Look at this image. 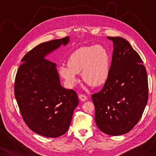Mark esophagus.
Returning a JSON list of instances; mask_svg holds the SVG:
<instances>
[{
	"mask_svg": "<svg viewBox=\"0 0 156 156\" xmlns=\"http://www.w3.org/2000/svg\"><path fill=\"white\" fill-rule=\"evenodd\" d=\"M78 97H79V99H80V100H81L82 102L86 101H87V96L84 95V94H79L78 95Z\"/></svg>",
	"mask_w": 156,
	"mask_h": 156,
	"instance_id": "34e87169",
	"label": "esophagus"
}]
</instances>
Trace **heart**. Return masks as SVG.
Wrapping results in <instances>:
<instances>
[{"mask_svg":"<svg viewBox=\"0 0 156 156\" xmlns=\"http://www.w3.org/2000/svg\"><path fill=\"white\" fill-rule=\"evenodd\" d=\"M68 67L61 66L59 74L68 88L77 82L76 74H80L88 86L98 87L107 81L110 72V56L101 45L84 46L78 49L69 56Z\"/></svg>","mask_w":156,"mask_h":156,"instance_id":"b5f03b06","label":"heart"}]
</instances>
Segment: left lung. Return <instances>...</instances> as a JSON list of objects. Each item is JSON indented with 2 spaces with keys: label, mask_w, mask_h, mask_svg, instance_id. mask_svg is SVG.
Returning <instances> with one entry per match:
<instances>
[{
  "label": "left lung",
  "mask_w": 156,
  "mask_h": 156,
  "mask_svg": "<svg viewBox=\"0 0 156 156\" xmlns=\"http://www.w3.org/2000/svg\"><path fill=\"white\" fill-rule=\"evenodd\" d=\"M113 42L110 72L101 91L92 95L95 121L103 133L117 136L130 131L140 121L148 100L146 69L126 39Z\"/></svg>",
  "instance_id": "8db88e82"
}]
</instances>
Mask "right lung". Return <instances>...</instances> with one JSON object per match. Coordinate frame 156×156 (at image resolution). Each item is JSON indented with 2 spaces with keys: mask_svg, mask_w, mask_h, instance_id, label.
<instances>
[{
  "mask_svg": "<svg viewBox=\"0 0 156 156\" xmlns=\"http://www.w3.org/2000/svg\"><path fill=\"white\" fill-rule=\"evenodd\" d=\"M69 37L42 43L21 59L15 81V96L28 127L35 133L58 137L66 133L78 97L60 84L55 63L45 58L69 42Z\"/></svg>",
  "mask_w": 156,
  "mask_h": 156,
  "instance_id": "add662e5",
  "label": "right lung"
}]
</instances>
